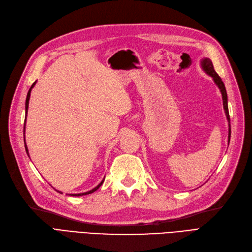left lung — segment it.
I'll list each match as a JSON object with an SVG mask.
<instances>
[{
  "label": "left lung",
  "mask_w": 252,
  "mask_h": 252,
  "mask_svg": "<svg viewBox=\"0 0 252 252\" xmlns=\"http://www.w3.org/2000/svg\"><path fill=\"white\" fill-rule=\"evenodd\" d=\"M201 66L203 68V71L207 74L210 75L212 78L214 82L217 84V86H218L220 92H221V94H222V100H223V108L225 110V115H226V118H227V121H228V143L230 141V118H229V112H228V105H227V93H226V90H225V85L222 81L221 78L219 77V75L216 73V71L214 70V65H213V63L212 60L210 58H203L201 60Z\"/></svg>",
  "instance_id": "left-lung-1"
}]
</instances>
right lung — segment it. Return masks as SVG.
I'll use <instances>...</instances> for the list:
<instances>
[{"mask_svg": "<svg viewBox=\"0 0 252 252\" xmlns=\"http://www.w3.org/2000/svg\"><path fill=\"white\" fill-rule=\"evenodd\" d=\"M35 83H36V81L34 82L32 85H31V88H30V90H29V92H28V94H27V98H26V107H25V110H26V117H25V124H24V134H25V127H26V118H27V112H28V106H29V100H30V94H31V91H32V89H33V86L35 85ZM25 141V140H24ZM25 149H26V152H27V154H28V156H29V152H28V148H27V144H26V141H25ZM104 182V179L100 182V184L96 187V188H94L93 189H91V190H89V192H85V193H80V194H68V195H71V196H83V195H89V194H92V193H94V190H97L101 186H102V184ZM57 190V189H56ZM58 193H60V194H63L62 192H60V190H57Z\"/></svg>", "mask_w": 252, "mask_h": 252, "instance_id": "obj_1", "label": "right lung"}]
</instances>
